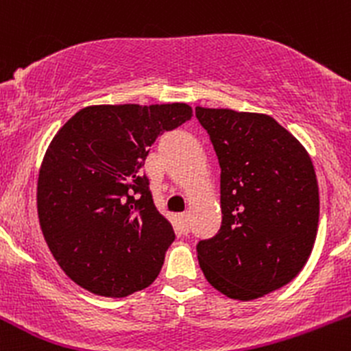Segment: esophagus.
Segmentation results:
<instances>
[{
  "label": "esophagus",
  "instance_id": "obj_1",
  "mask_svg": "<svg viewBox=\"0 0 351 351\" xmlns=\"http://www.w3.org/2000/svg\"><path fill=\"white\" fill-rule=\"evenodd\" d=\"M178 223H180V229L183 234H188L189 232V217L188 215H180L178 216Z\"/></svg>",
  "mask_w": 351,
  "mask_h": 351
}]
</instances>
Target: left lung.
Returning <instances> with one entry per match:
<instances>
[{"label": "left lung", "mask_w": 351, "mask_h": 351, "mask_svg": "<svg viewBox=\"0 0 351 351\" xmlns=\"http://www.w3.org/2000/svg\"><path fill=\"white\" fill-rule=\"evenodd\" d=\"M221 167L217 234L196 245L216 291L252 300L289 284L318 228V184L307 150L272 117L196 107Z\"/></svg>", "instance_id": "left-lung-1"}]
</instances>
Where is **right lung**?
I'll return each mask as SVG.
<instances>
[{"mask_svg": "<svg viewBox=\"0 0 351 351\" xmlns=\"http://www.w3.org/2000/svg\"><path fill=\"white\" fill-rule=\"evenodd\" d=\"M191 115L178 102L90 106L52 138L39 170V224L59 267L82 289L127 297L158 277L175 231L142 167L155 140Z\"/></svg>", "mask_w": 351, "mask_h": 351, "instance_id": "right-lung-1", "label": "right lung"}]
</instances>
